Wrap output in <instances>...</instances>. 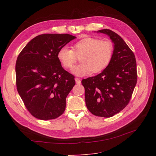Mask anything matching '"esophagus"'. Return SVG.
<instances>
[{
    "label": "esophagus",
    "instance_id": "esophagus-1",
    "mask_svg": "<svg viewBox=\"0 0 156 156\" xmlns=\"http://www.w3.org/2000/svg\"><path fill=\"white\" fill-rule=\"evenodd\" d=\"M75 80H76V84H80V83H81L80 79H79V78H75Z\"/></svg>",
    "mask_w": 156,
    "mask_h": 156
}]
</instances>
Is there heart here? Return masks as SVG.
<instances>
[{"label": "heart", "instance_id": "obj_1", "mask_svg": "<svg viewBox=\"0 0 156 156\" xmlns=\"http://www.w3.org/2000/svg\"><path fill=\"white\" fill-rule=\"evenodd\" d=\"M114 51L113 44L109 40L87 37L81 39L73 45V50L66 46L58 52V58L66 68L72 67L76 61V55H80V64L74 66L72 71L78 76L88 75L92 72H102L110 64Z\"/></svg>", "mask_w": 156, "mask_h": 156}]
</instances>
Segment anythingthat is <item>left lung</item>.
<instances>
[{
  "mask_svg": "<svg viewBox=\"0 0 156 156\" xmlns=\"http://www.w3.org/2000/svg\"><path fill=\"white\" fill-rule=\"evenodd\" d=\"M114 44L110 64L101 74L82 80L85 89L86 105L92 114L111 117L130 101L137 84L135 55L120 36L110 29L98 30Z\"/></svg>",
  "mask_w": 156,
  "mask_h": 156,
  "instance_id": "left-lung-1",
  "label": "left lung"
}]
</instances>
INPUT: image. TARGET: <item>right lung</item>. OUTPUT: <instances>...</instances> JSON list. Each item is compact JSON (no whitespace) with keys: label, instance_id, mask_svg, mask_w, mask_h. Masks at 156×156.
<instances>
[{"label":"right lung","instance_id":"1","mask_svg":"<svg viewBox=\"0 0 156 156\" xmlns=\"http://www.w3.org/2000/svg\"><path fill=\"white\" fill-rule=\"evenodd\" d=\"M76 38L69 34H42L22 49L16 62V84L30 113L41 120L62 115L74 76L62 68L58 52Z\"/></svg>","mask_w":156,"mask_h":156}]
</instances>
